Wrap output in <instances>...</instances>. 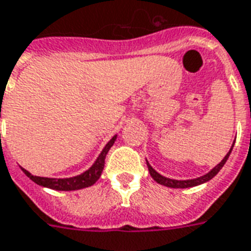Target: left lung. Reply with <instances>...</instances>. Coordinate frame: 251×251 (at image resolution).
<instances>
[{
	"label": "left lung",
	"instance_id": "8db88e82",
	"mask_svg": "<svg viewBox=\"0 0 251 251\" xmlns=\"http://www.w3.org/2000/svg\"><path fill=\"white\" fill-rule=\"evenodd\" d=\"M233 146H234V144H233ZM233 146H231L230 151L227 152V154H226L225 157L222 159L221 163L218 164V165H216V167H214V168H213L209 173H206V175H204V176L197 177V178H193V180H173V178H168V177L161 176L160 173L156 172V171H154V169L151 167L148 161H147V167H148V171H150L152 178H153L156 182L161 184V185L169 186V188H192V186L200 185V184H204V182L209 181V180H212L213 177L216 176V175H217V173L221 171L222 167L225 165L226 160L229 159V156H230V152H231V150H233Z\"/></svg>",
	"mask_w": 251,
	"mask_h": 251
}]
</instances>
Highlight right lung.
I'll list each match as a JSON object with an SVG mask.
<instances>
[{
	"label": "right lung",
	"mask_w": 251,
	"mask_h": 251,
	"mask_svg": "<svg viewBox=\"0 0 251 251\" xmlns=\"http://www.w3.org/2000/svg\"><path fill=\"white\" fill-rule=\"evenodd\" d=\"M115 140H116V136H114L111 139L105 147L101 151V153L99 154V157L97 159V161L94 163L91 168L83 172L82 175L75 177H69V178H49V177H39V176H33L31 173L27 172L26 169L22 168L24 173L26 176L29 177L30 180H33L35 184H38L41 186H46V188H50V189L55 190H78L83 189V188H87V186L94 185L95 182L99 180L101 172H103V168H104V160L105 156L108 153V151L112 146H114Z\"/></svg>",
	"instance_id": "add662e5"
}]
</instances>
